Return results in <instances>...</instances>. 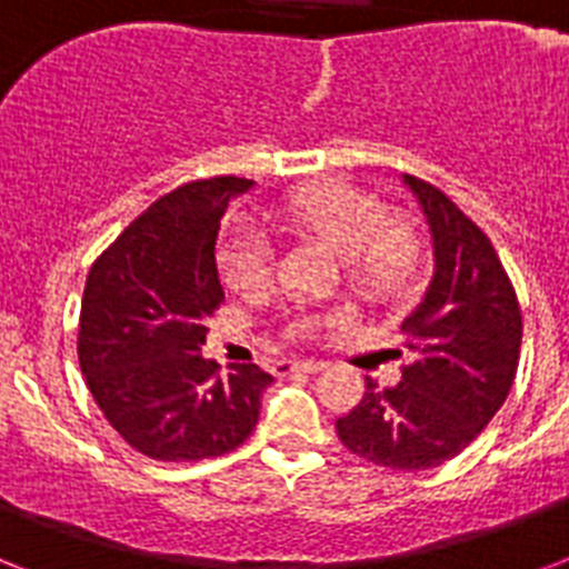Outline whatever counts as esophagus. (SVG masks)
Here are the masks:
<instances>
[{"mask_svg": "<svg viewBox=\"0 0 569 569\" xmlns=\"http://www.w3.org/2000/svg\"><path fill=\"white\" fill-rule=\"evenodd\" d=\"M325 369V363L319 360H286V363H277L274 372L286 375V372H303V375H316Z\"/></svg>", "mask_w": 569, "mask_h": 569, "instance_id": "34e87169", "label": "esophagus"}]
</instances>
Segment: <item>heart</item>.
<instances>
[{
  "instance_id": "b5f03b06",
  "label": "heart",
  "mask_w": 569,
  "mask_h": 569,
  "mask_svg": "<svg viewBox=\"0 0 569 569\" xmlns=\"http://www.w3.org/2000/svg\"><path fill=\"white\" fill-rule=\"evenodd\" d=\"M283 232L319 236L342 253L348 283L369 301H392L419 283L422 241L407 221L389 218L387 206L372 191L342 180L316 182L292 191L271 212ZM277 268L274 244L253 223L236 221L218 241V271L232 292H262ZM319 321L303 316L295 330L312 333Z\"/></svg>"
}]
</instances>
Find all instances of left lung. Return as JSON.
<instances>
[{"mask_svg":"<svg viewBox=\"0 0 569 569\" xmlns=\"http://www.w3.org/2000/svg\"><path fill=\"white\" fill-rule=\"evenodd\" d=\"M433 236L437 271L425 301L401 325V383L366 378L360 405L337 419L351 455L375 467H440L485 431L511 392L522 312L502 259L472 218L437 186L405 177Z\"/></svg>","mask_w":569,"mask_h":569,"instance_id":"left-lung-1","label":"left lung"}]
</instances>
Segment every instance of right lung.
I'll use <instances>...</instances> for the list:
<instances>
[{
  "instance_id": "right-lung-1",
  "label": "right lung",
  "mask_w": 569,
  "mask_h": 569,
  "mask_svg": "<svg viewBox=\"0 0 569 569\" xmlns=\"http://www.w3.org/2000/svg\"><path fill=\"white\" fill-rule=\"evenodd\" d=\"M253 182H182L138 214L84 280L79 366L109 425L153 460H206L248 440L271 375L203 360L223 303L214 239L232 194Z\"/></svg>"
}]
</instances>
